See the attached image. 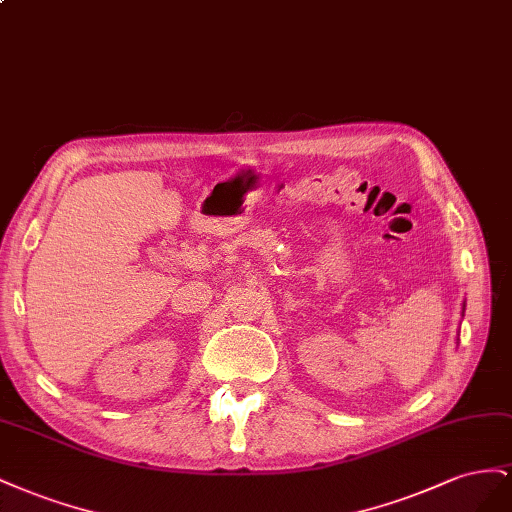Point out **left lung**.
<instances>
[{"label": "left lung", "instance_id": "left-lung-1", "mask_svg": "<svg viewBox=\"0 0 512 512\" xmlns=\"http://www.w3.org/2000/svg\"><path fill=\"white\" fill-rule=\"evenodd\" d=\"M463 311H465V304H463Z\"/></svg>", "mask_w": 512, "mask_h": 512}]
</instances>
